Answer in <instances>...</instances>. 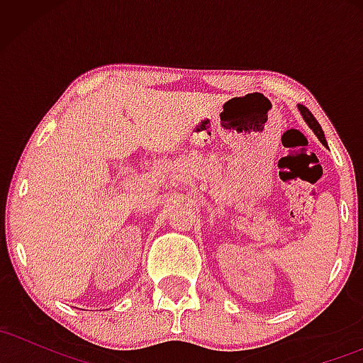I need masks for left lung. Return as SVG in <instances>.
Instances as JSON below:
<instances>
[{
  "instance_id": "left-lung-1",
  "label": "left lung",
  "mask_w": 363,
  "mask_h": 363,
  "mask_svg": "<svg viewBox=\"0 0 363 363\" xmlns=\"http://www.w3.org/2000/svg\"><path fill=\"white\" fill-rule=\"evenodd\" d=\"M298 111L302 112V116H303V119H306V123L309 124V126L312 128V131L315 133V135H318V138L323 141V143H326V140H324V133H323V128H320V124L318 123V121H315V118L314 116H312V112L307 109L306 106H298Z\"/></svg>"
}]
</instances>
